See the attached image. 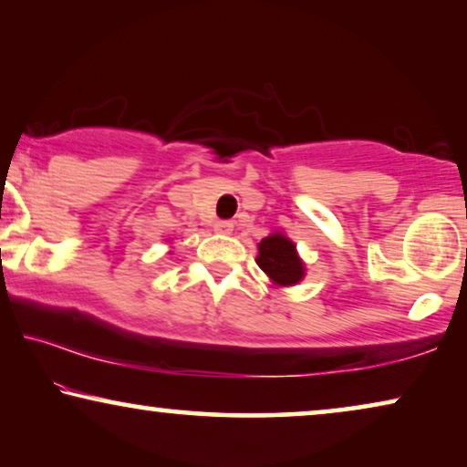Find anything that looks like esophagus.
<instances>
[{
	"label": "esophagus",
	"instance_id": "34e87169",
	"mask_svg": "<svg viewBox=\"0 0 467 467\" xmlns=\"http://www.w3.org/2000/svg\"><path fill=\"white\" fill-rule=\"evenodd\" d=\"M214 232H219V234H232V232H234V223H232V221H216V223H214Z\"/></svg>",
	"mask_w": 467,
	"mask_h": 467
}]
</instances>
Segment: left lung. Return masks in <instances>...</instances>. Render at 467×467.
Instances as JSON below:
<instances>
[{
    "label": "left lung",
    "mask_w": 467,
    "mask_h": 467,
    "mask_svg": "<svg viewBox=\"0 0 467 467\" xmlns=\"http://www.w3.org/2000/svg\"><path fill=\"white\" fill-rule=\"evenodd\" d=\"M257 265L276 285H296L304 276V265L296 253V244L283 234H272L259 242Z\"/></svg>",
    "instance_id": "1"
}]
</instances>
